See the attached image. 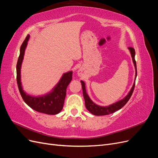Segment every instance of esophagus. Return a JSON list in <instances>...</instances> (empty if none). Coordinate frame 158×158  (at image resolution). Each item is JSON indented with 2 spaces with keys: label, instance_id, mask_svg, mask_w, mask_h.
Masks as SVG:
<instances>
[{
  "label": "esophagus",
  "instance_id": "obj_1",
  "mask_svg": "<svg viewBox=\"0 0 158 158\" xmlns=\"http://www.w3.org/2000/svg\"><path fill=\"white\" fill-rule=\"evenodd\" d=\"M78 76H82V74H83V73H82V72L81 71V70H78Z\"/></svg>",
  "mask_w": 158,
  "mask_h": 158
}]
</instances>
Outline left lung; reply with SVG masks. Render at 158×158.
I'll list each match as a JSON object with an SVG mask.
<instances>
[{"mask_svg":"<svg viewBox=\"0 0 158 158\" xmlns=\"http://www.w3.org/2000/svg\"><path fill=\"white\" fill-rule=\"evenodd\" d=\"M128 49L131 52L133 63H134V65H135V67L136 69V77H135V80H136V76H137V70H136V60H135V49L132 48V47H128ZM81 84H82L83 95H84V100H85V107H86V109L91 113L94 114V115H97V116L107 115V114H111L113 113H114L115 111H118V110L121 109L128 102L129 99L131 98V95L133 93L134 89H135V82H134V84L132 85L131 91L129 92V93L128 94V95L125 98H124L123 99L120 100V101H118L112 105H110V106H109L102 107V106H98V105L94 103L92 101V100L90 99V98L88 96V95L86 93V90H85V83L83 82V81H81Z\"/></svg>","mask_w":158,"mask_h":158,"instance_id":"1","label":"left lung"}]
</instances>
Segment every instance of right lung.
<instances>
[{"instance_id": "obj_1", "label": "right lung", "mask_w": 158, "mask_h": 158, "mask_svg": "<svg viewBox=\"0 0 158 158\" xmlns=\"http://www.w3.org/2000/svg\"><path fill=\"white\" fill-rule=\"evenodd\" d=\"M30 35H27L20 47V56L18 57L16 65V80L18 87L23 101L31 109L37 112L47 114H56L60 112L63 108L64 99L66 94V88L73 79V72L70 71L64 73L60 78L59 83L52 89L51 92L42 96L35 97L27 94L23 90L20 70L22 60L24 55L25 49L27 44Z\"/></svg>"}]
</instances>
